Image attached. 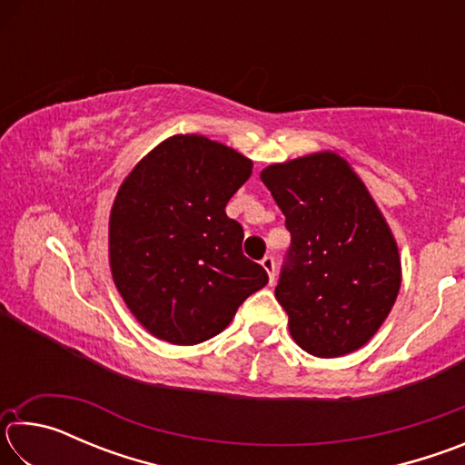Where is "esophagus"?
Segmentation results:
<instances>
[{
	"label": "esophagus",
	"instance_id": "34e87169",
	"mask_svg": "<svg viewBox=\"0 0 465 465\" xmlns=\"http://www.w3.org/2000/svg\"><path fill=\"white\" fill-rule=\"evenodd\" d=\"M261 264H262V269L269 272V281L274 282V258L272 256H264Z\"/></svg>",
	"mask_w": 465,
	"mask_h": 465
}]
</instances>
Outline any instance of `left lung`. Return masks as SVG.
I'll return each mask as SVG.
<instances>
[{
    "label": "left lung",
    "mask_w": 465,
    "mask_h": 465,
    "mask_svg": "<svg viewBox=\"0 0 465 465\" xmlns=\"http://www.w3.org/2000/svg\"><path fill=\"white\" fill-rule=\"evenodd\" d=\"M261 180L291 232L274 289L291 338L322 359L359 351L390 316L402 285L398 243L371 193L336 152L272 163Z\"/></svg>",
    "instance_id": "left-lung-1"
}]
</instances>
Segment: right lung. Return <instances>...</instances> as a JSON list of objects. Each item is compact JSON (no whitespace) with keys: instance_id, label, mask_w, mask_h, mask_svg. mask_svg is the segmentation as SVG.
<instances>
[{"instance_id":"right-lung-1","label":"right lung","mask_w":465,"mask_h":465,"mask_svg":"<svg viewBox=\"0 0 465 465\" xmlns=\"http://www.w3.org/2000/svg\"><path fill=\"white\" fill-rule=\"evenodd\" d=\"M252 160L203 135H172L123 180L108 219V261L129 312L149 334L193 346L222 332L269 282L242 254L225 204Z\"/></svg>"}]
</instances>
